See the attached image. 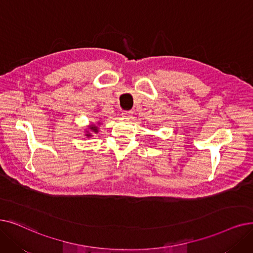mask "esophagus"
<instances>
[{
    "instance_id": "esophagus-1",
    "label": "esophagus",
    "mask_w": 253,
    "mask_h": 253,
    "mask_svg": "<svg viewBox=\"0 0 253 253\" xmlns=\"http://www.w3.org/2000/svg\"><path fill=\"white\" fill-rule=\"evenodd\" d=\"M132 115H133L132 111H125V112L122 113L123 118H126V119H130L131 117H132Z\"/></svg>"
}]
</instances>
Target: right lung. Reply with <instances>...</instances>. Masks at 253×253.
Segmentation results:
<instances>
[{
  "instance_id": "right-lung-1",
  "label": "right lung",
  "mask_w": 253,
  "mask_h": 253,
  "mask_svg": "<svg viewBox=\"0 0 253 253\" xmlns=\"http://www.w3.org/2000/svg\"><path fill=\"white\" fill-rule=\"evenodd\" d=\"M101 122L100 121H97V124H94V123H91L89 126H86V129H85V136L87 138H90L93 136V133H98V131H99V127H98V125H100Z\"/></svg>"
}]
</instances>
